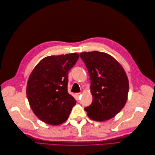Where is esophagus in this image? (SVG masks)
<instances>
[{"label":"esophagus","instance_id":"34e87169","mask_svg":"<svg viewBox=\"0 0 155 155\" xmlns=\"http://www.w3.org/2000/svg\"><path fill=\"white\" fill-rule=\"evenodd\" d=\"M75 96H76V98H77V100H78L80 98V97H81V93H77L75 94Z\"/></svg>","mask_w":155,"mask_h":155}]
</instances>
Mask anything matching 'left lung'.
Returning <instances> with one entry per match:
<instances>
[{"label": "left lung", "instance_id": "obj_1", "mask_svg": "<svg viewBox=\"0 0 155 155\" xmlns=\"http://www.w3.org/2000/svg\"><path fill=\"white\" fill-rule=\"evenodd\" d=\"M80 57L90 74L91 104L84 108L90 118L105 121L114 117L127 103L129 83L124 68L105 52H83Z\"/></svg>", "mask_w": 155, "mask_h": 155}]
</instances>
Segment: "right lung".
<instances>
[{
    "mask_svg": "<svg viewBox=\"0 0 155 155\" xmlns=\"http://www.w3.org/2000/svg\"><path fill=\"white\" fill-rule=\"evenodd\" d=\"M78 53L48 56L36 65L28 78L27 95L32 110L51 125L63 123L76 104L68 93V73L78 59Z\"/></svg>",
    "mask_w": 155,
    "mask_h": 155,
    "instance_id": "obj_1",
    "label": "right lung"
}]
</instances>
